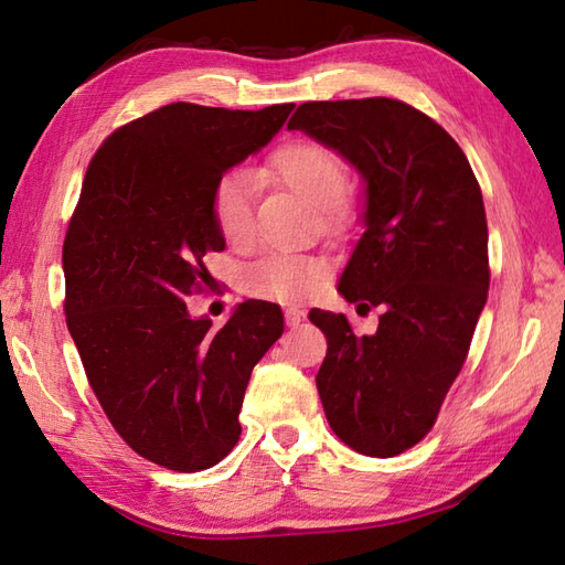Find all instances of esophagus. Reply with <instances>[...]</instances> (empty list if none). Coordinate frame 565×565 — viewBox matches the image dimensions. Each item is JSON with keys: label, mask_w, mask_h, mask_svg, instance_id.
<instances>
[{"label": "esophagus", "mask_w": 565, "mask_h": 565, "mask_svg": "<svg viewBox=\"0 0 565 565\" xmlns=\"http://www.w3.org/2000/svg\"><path fill=\"white\" fill-rule=\"evenodd\" d=\"M284 318H286V326H289V328H296L298 322H301V320L306 318V313H303L301 308L289 306V308H284Z\"/></svg>", "instance_id": "34e87169"}]
</instances>
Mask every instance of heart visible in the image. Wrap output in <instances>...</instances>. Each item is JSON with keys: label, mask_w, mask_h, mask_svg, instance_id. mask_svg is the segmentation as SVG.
Segmentation results:
<instances>
[{"label": "heart", "mask_w": 565, "mask_h": 565, "mask_svg": "<svg viewBox=\"0 0 565 565\" xmlns=\"http://www.w3.org/2000/svg\"><path fill=\"white\" fill-rule=\"evenodd\" d=\"M274 177L322 209L328 223L344 221L342 199L350 189L347 162L332 148L316 140H294L276 150L267 162ZM211 215L227 245H245L255 231V177L245 170H231L211 189ZM328 279L326 264L308 255L276 252L245 271L243 286L249 296L276 303H303L313 298Z\"/></svg>", "instance_id": "b5f03b06"}]
</instances>
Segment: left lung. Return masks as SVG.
<instances>
[{"label": "left lung", "mask_w": 565, "mask_h": 565, "mask_svg": "<svg viewBox=\"0 0 565 565\" xmlns=\"http://www.w3.org/2000/svg\"><path fill=\"white\" fill-rule=\"evenodd\" d=\"M291 130L340 152L364 179V235L338 291L381 308L356 338L342 313L310 310L328 338L316 383L326 417L359 454L398 456L435 425L486 306L488 223L463 150L437 121L386 97L308 102Z\"/></svg>", "instance_id": "8db88e82"}]
</instances>
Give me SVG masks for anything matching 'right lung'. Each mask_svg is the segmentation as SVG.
I'll return each instance as SVG.
<instances>
[{"label": "right lung", "mask_w": 565, "mask_h": 565, "mask_svg": "<svg viewBox=\"0 0 565 565\" xmlns=\"http://www.w3.org/2000/svg\"><path fill=\"white\" fill-rule=\"evenodd\" d=\"M291 111L167 104L114 130L84 174L63 245L67 330L114 429L172 471L233 451L252 369L284 332L276 303H239L211 330L184 298L211 279L203 257L225 249L213 184Z\"/></svg>", "instance_id": "1"}]
</instances>
